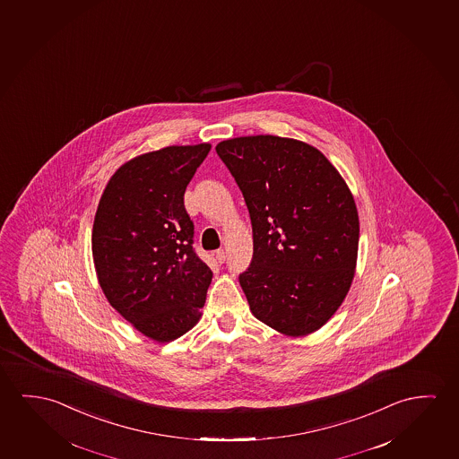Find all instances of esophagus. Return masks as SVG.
<instances>
[{
    "label": "esophagus",
    "instance_id": "esophagus-1",
    "mask_svg": "<svg viewBox=\"0 0 459 459\" xmlns=\"http://www.w3.org/2000/svg\"><path fill=\"white\" fill-rule=\"evenodd\" d=\"M216 261H218L219 264H224V261H226V251H224V249H218V251H216Z\"/></svg>",
    "mask_w": 459,
    "mask_h": 459
}]
</instances>
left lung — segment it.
Wrapping results in <instances>:
<instances>
[{"instance_id":"left-lung-1","label":"left lung","mask_w":459,"mask_h":459,"mask_svg":"<svg viewBox=\"0 0 459 459\" xmlns=\"http://www.w3.org/2000/svg\"><path fill=\"white\" fill-rule=\"evenodd\" d=\"M253 226V261L240 273L249 308L300 337L337 311L353 281L359 218L343 178L307 143L273 134L216 146Z\"/></svg>"}]
</instances>
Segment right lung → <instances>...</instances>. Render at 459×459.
I'll list each match as a JSON object with an SVG mask.
<instances>
[{"mask_svg":"<svg viewBox=\"0 0 459 459\" xmlns=\"http://www.w3.org/2000/svg\"><path fill=\"white\" fill-rule=\"evenodd\" d=\"M210 144L169 146L122 165L100 200L92 255L108 302L149 339L197 325L212 272L194 249L184 192Z\"/></svg>","mask_w":459,"mask_h":459,"instance_id":"add662e5","label":"right lung"}]
</instances>
